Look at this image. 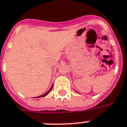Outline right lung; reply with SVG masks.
<instances>
[{"instance_id": "add662e5", "label": "right lung", "mask_w": 127, "mask_h": 127, "mask_svg": "<svg viewBox=\"0 0 127 127\" xmlns=\"http://www.w3.org/2000/svg\"><path fill=\"white\" fill-rule=\"evenodd\" d=\"M52 87H53V85H52V86H51V88H50V89H49V91H47V92H46V93L45 94H44V95H41V96H38V97H36V98H38V97H43V96H46L47 95V94L49 93V92H50V91L51 90V89H52Z\"/></svg>"}]
</instances>
